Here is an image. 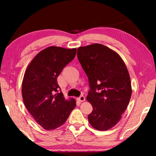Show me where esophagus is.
<instances>
[{"label":"esophagus","instance_id":"34e87169","mask_svg":"<svg viewBox=\"0 0 156 156\" xmlns=\"http://www.w3.org/2000/svg\"><path fill=\"white\" fill-rule=\"evenodd\" d=\"M77 99H78V101H79L80 102H83V101H85V97L83 95H81L80 97H79V98H77Z\"/></svg>","mask_w":156,"mask_h":156}]
</instances>
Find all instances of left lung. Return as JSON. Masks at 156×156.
<instances>
[{
    "label": "left lung",
    "mask_w": 156,
    "mask_h": 156,
    "mask_svg": "<svg viewBox=\"0 0 156 156\" xmlns=\"http://www.w3.org/2000/svg\"><path fill=\"white\" fill-rule=\"evenodd\" d=\"M77 57L89 83L87 100L93 110L89 122L96 129L108 130L122 118L131 99L126 65L115 51L99 43L79 47Z\"/></svg>",
    "instance_id": "left-lung-1"
}]
</instances>
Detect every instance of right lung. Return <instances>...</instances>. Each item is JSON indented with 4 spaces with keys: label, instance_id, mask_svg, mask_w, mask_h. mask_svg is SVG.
<instances>
[{
    "label": "right lung",
    "instance_id": "add662e5",
    "mask_svg": "<svg viewBox=\"0 0 156 156\" xmlns=\"http://www.w3.org/2000/svg\"><path fill=\"white\" fill-rule=\"evenodd\" d=\"M76 51L75 48L47 47L34 57L24 75V103L39 125L47 130L63 125L76 106L75 99H65L57 83V77L75 58Z\"/></svg>",
    "mask_w": 156,
    "mask_h": 156
}]
</instances>
